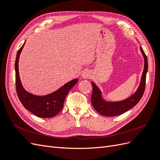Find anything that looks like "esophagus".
<instances>
[{
    "mask_svg": "<svg viewBox=\"0 0 160 160\" xmlns=\"http://www.w3.org/2000/svg\"><path fill=\"white\" fill-rule=\"evenodd\" d=\"M81 77H82V78H83V79H89V78H91V72H89V71L85 70V71H83V72H82Z\"/></svg>",
    "mask_w": 160,
    "mask_h": 160,
    "instance_id": "esophagus-1",
    "label": "esophagus"
}]
</instances>
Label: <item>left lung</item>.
<instances>
[{
	"label": "left lung",
	"mask_w": 160,
	"mask_h": 160,
	"mask_svg": "<svg viewBox=\"0 0 160 160\" xmlns=\"http://www.w3.org/2000/svg\"><path fill=\"white\" fill-rule=\"evenodd\" d=\"M140 50L144 57V69L142 76L141 81L138 90L129 98L121 101L109 102L105 101L102 98V93L93 82H91L93 87V93L91 95V103L93 108L101 115L108 117H114L126 112L136 105L142 99L146 87V74L148 69V58L142 47Z\"/></svg>",
	"instance_id": "obj_1"
}]
</instances>
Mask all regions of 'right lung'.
<instances>
[{"mask_svg":"<svg viewBox=\"0 0 160 160\" xmlns=\"http://www.w3.org/2000/svg\"><path fill=\"white\" fill-rule=\"evenodd\" d=\"M25 44V42L18 51L15 61L16 90L18 98L25 108L37 117L52 118L59 113L63 108L67 95L78 82V79H72L59 89L47 95H35L28 93L22 85L18 72V59Z\"/></svg>","mask_w":160,"mask_h":160,"instance_id":"obj_1","label":"right lung"}]
</instances>
